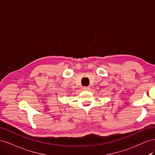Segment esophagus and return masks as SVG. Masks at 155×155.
I'll return each mask as SVG.
<instances>
[{"label":"esophagus","mask_w":155,"mask_h":155,"mask_svg":"<svg viewBox=\"0 0 155 155\" xmlns=\"http://www.w3.org/2000/svg\"><path fill=\"white\" fill-rule=\"evenodd\" d=\"M82 89H83V90H89V87H87V86H84V87H82Z\"/></svg>","instance_id":"esophagus-1"}]
</instances>
